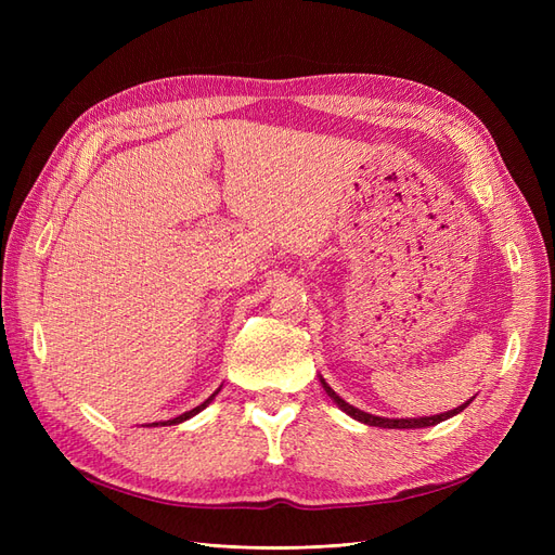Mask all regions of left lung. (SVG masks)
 Segmentation results:
<instances>
[{
    "label": "left lung",
    "mask_w": 555,
    "mask_h": 555,
    "mask_svg": "<svg viewBox=\"0 0 555 555\" xmlns=\"http://www.w3.org/2000/svg\"><path fill=\"white\" fill-rule=\"evenodd\" d=\"M322 384H324V391L333 398V402H338L340 410H345L349 416L359 418V422H363V424H367V426H379V428H426V426H435V424L444 422V418L463 412V410L469 405V400H467L465 405H461V408H456V410L444 412V414H435V416H422V418H384V416H373V414L357 410L354 405H349V402H345L338 393H335L324 379H322Z\"/></svg>",
    "instance_id": "1"
}]
</instances>
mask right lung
<instances>
[{
	"mask_svg": "<svg viewBox=\"0 0 555 555\" xmlns=\"http://www.w3.org/2000/svg\"><path fill=\"white\" fill-rule=\"evenodd\" d=\"M217 391H220V389H217ZM217 391H215V393H212V396H210V398H208V400H204V402H201V405H198V408H194V410H190V412H184V414H180V416H176V418H171V422H164V426H166V424H169V426H171V424H182V422H188V418H190V416H194V414H198V412H201V410H204V408H206V405H208V402H210V400H212V398H215V396H217ZM159 424H162V422H159ZM155 426H157V424H155Z\"/></svg>",
	"mask_w": 555,
	"mask_h": 555,
	"instance_id": "add662e5",
	"label": "right lung"
}]
</instances>
